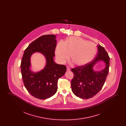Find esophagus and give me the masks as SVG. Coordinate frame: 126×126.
Here are the masks:
<instances>
[{"mask_svg": "<svg viewBox=\"0 0 126 126\" xmlns=\"http://www.w3.org/2000/svg\"><path fill=\"white\" fill-rule=\"evenodd\" d=\"M66 70H67V71H70V67L67 66V67H66Z\"/></svg>", "mask_w": 126, "mask_h": 126, "instance_id": "34e87169", "label": "esophagus"}]
</instances>
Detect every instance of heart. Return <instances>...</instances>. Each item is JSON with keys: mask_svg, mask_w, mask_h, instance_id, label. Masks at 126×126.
Instances as JSON below:
<instances>
[{"mask_svg": "<svg viewBox=\"0 0 126 126\" xmlns=\"http://www.w3.org/2000/svg\"><path fill=\"white\" fill-rule=\"evenodd\" d=\"M95 45L78 37L68 38L64 43L57 45L55 54L58 61L64 63L68 60L75 66H84L93 60L97 53Z\"/></svg>", "mask_w": 126, "mask_h": 126, "instance_id": "b5f03b06", "label": "heart"}]
</instances>
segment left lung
Here are the masks:
<instances>
[{
    "mask_svg": "<svg viewBox=\"0 0 126 126\" xmlns=\"http://www.w3.org/2000/svg\"><path fill=\"white\" fill-rule=\"evenodd\" d=\"M98 51L94 60L87 64L72 68L74 78L71 80V89L75 95L81 99H88L95 95L102 89L108 75L110 57L104 48L98 45ZM100 61H103L105 67L95 72L93 67Z\"/></svg>",
    "mask_w": 126,
    "mask_h": 126,
    "instance_id": "1",
    "label": "left lung"
}]
</instances>
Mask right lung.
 <instances>
[{
  "instance_id": "add662e5",
  "label": "right lung",
  "mask_w": 126,
  "mask_h": 126,
  "mask_svg": "<svg viewBox=\"0 0 126 126\" xmlns=\"http://www.w3.org/2000/svg\"><path fill=\"white\" fill-rule=\"evenodd\" d=\"M56 38L53 34L40 37L25 49L21 60L20 66L24 86L32 96L39 99H46L54 95L57 91L58 79L66 73V66L56 64L53 60ZM36 52L45 56L47 64L42 70L34 73L30 69V57Z\"/></svg>"
}]
</instances>
